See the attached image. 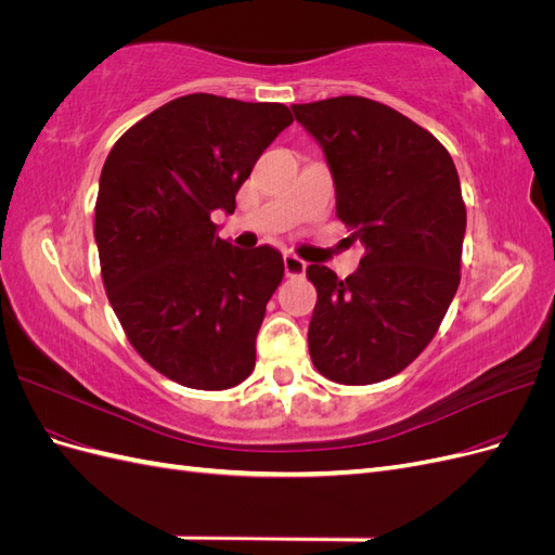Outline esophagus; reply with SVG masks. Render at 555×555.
I'll return each instance as SVG.
<instances>
[{"mask_svg": "<svg viewBox=\"0 0 555 555\" xmlns=\"http://www.w3.org/2000/svg\"><path fill=\"white\" fill-rule=\"evenodd\" d=\"M284 273H287L289 278H298V275H304L306 273V261L304 259H298L296 255H289V251H287V255H284Z\"/></svg>", "mask_w": 555, "mask_h": 555, "instance_id": "34e87169", "label": "esophagus"}]
</instances>
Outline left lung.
<instances>
[{
	"mask_svg": "<svg viewBox=\"0 0 555 555\" xmlns=\"http://www.w3.org/2000/svg\"><path fill=\"white\" fill-rule=\"evenodd\" d=\"M292 111L324 150L338 220L365 247L345 280L308 266L317 289L310 359L338 384L389 379L426 349L459 289L465 204L456 166L430 131L373 99Z\"/></svg>",
	"mask_w": 555,
	"mask_h": 555,
	"instance_id": "8db88e82",
	"label": "left lung"
}]
</instances>
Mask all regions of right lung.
Masks as SVG:
<instances>
[{
    "instance_id": "1",
    "label": "right lung",
    "mask_w": 555,
    "mask_h": 555,
    "mask_svg": "<svg viewBox=\"0 0 555 555\" xmlns=\"http://www.w3.org/2000/svg\"><path fill=\"white\" fill-rule=\"evenodd\" d=\"M294 122L284 104L188 94L113 145L99 178L94 238L129 343L169 379L201 391L241 384L257 359L266 304L284 275L271 245L217 236L263 150Z\"/></svg>"
}]
</instances>
